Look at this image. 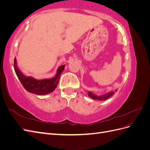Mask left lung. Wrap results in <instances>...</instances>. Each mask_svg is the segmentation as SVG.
Segmentation results:
<instances>
[{"instance_id":"8db88e82","label":"left lung","mask_w":150,"mask_h":150,"mask_svg":"<svg viewBox=\"0 0 150 150\" xmlns=\"http://www.w3.org/2000/svg\"><path fill=\"white\" fill-rule=\"evenodd\" d=\"M114 91H111V92H108V93H104L103 94H100V95H98L96 94H95L93 92H88V96L91 98L93 99H98V100H106V99H109L110 97H111L113 94H114Z\"/></svg>"}]
</instances>
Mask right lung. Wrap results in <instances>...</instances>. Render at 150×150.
<instances>
[{
	"label": "right lung",
	"instance_id": "1",
	"mask_svg": "<svg viewBox=\"0 0 150 150\" xmlns=\"http://www.w3.org/2000/svg\"><path fill=\"white\" fill-rule=\"evenodd\" d=\"M13 66L17 78L24 88L30 93L42 96L52 93L56 88L59 81L61 74L64 69L65 65H62L58 67L56 74L53 78L40 80L36 79L30 76H26L22 74L17 67L16 58H14Z\"/></svg>",
	"mask_w": 150,
	"mask_h": 150
}]
</instances>
